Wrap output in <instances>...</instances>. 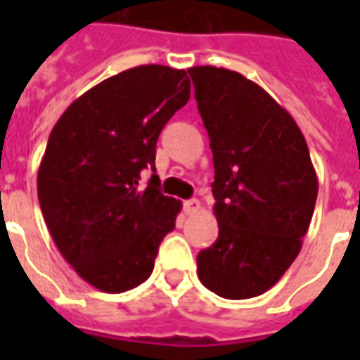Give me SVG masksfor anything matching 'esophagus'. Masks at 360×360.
<instances>
[{
	"mask_svg": "<svg viewBox=\"0 0 360 360\" xmlns=\"http://www.w3.org/2000/svg\"><path fill=\"white\" fill-rule=\"evenodd\" d=\"M183 210H185V214H196V212L200 210V202H198L196 198L185 200V202H183Z\"/></svg>",
	"mask_w": 360,
	"mask_h": 360,
	"instance_id": "1",
	"label": "esophagus"
}]
</instances>
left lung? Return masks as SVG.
Here are the masks:
<instances>
[{
	"instance_id": "left-lung-1",
	"label": "left lung",
	"mask_w": 360,
	"mask_h": 360,
	"mask_svg": "<svg viewBox=\"0 0 360 360\" xmlns=\"http://www.w3.org/2000/svg\"><path fill=\"white\" fill-rule=\"evenodd\" d=\"M214 156L218 239L196 257L198 279L224 299L268 291L299 255L318 179L289 111L224 67H191Z\"/></svg>"
}]
</instances>
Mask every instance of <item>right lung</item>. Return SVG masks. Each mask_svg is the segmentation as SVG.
<instances>
[{
  "instance_id": "right-lung-1",
  "label": "right lung",
  "mask_w": 360,
  "mask_h": 360,
  "mask_svg": "<svg viewBox=\"0 0 360 360\" xmlns=\"http://www.w3.org/2000/svg\"><path fill=\"white\" fill-rule=\"evenodd\" d=\"M191 98L183 69L141 65L79 96L51 129L38 200L51 239L86 283L123 293L150 278L181 200L160 193L156 142Z\"/></svg>"
}]
</instances>
